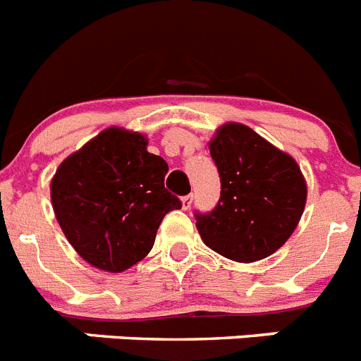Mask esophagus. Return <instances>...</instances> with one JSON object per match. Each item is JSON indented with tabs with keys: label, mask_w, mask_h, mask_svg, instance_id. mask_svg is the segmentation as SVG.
I'll return each instance as SVG.
<instances>
[{
	"label": "esophagus",
	"mask_w": 361,
	"mask_h": 361,
	"mask_svg": "<svg viewBox=\"0 0 361 361\" xmlns=\"http://www.w3.org/2000/svg\"><path fill=\"white\" fill-rule=\"evenodd\" d=\"M191 202H193V195H186L180 199V204H183V209H190Z\"/></svg>",
	"instance_id": "esophagus-1"
}]
</instances>
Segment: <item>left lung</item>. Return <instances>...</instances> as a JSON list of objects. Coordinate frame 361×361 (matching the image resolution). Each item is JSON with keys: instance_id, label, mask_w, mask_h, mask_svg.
Masks as SVG:
<instances>
[{"instance_id": "left-lung-1", "label": "left lung", "mask_w": 361, "mask_h": 361, "mask_svg": "<svg viewBox=\"0 0 361 361\" xmlns=\"http://www.w3.org/2000/svg\"><path fill=\"white\" fill-rule=\"evenodd\" d=\"M220 175L212 213H195L208 247L235 262H257L280 250L298 226L307 184L289 153L240 123H226L209 141Z\"/></svg>"}]
</instances>
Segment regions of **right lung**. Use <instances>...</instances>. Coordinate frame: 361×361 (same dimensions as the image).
<instances>
[{
    "mask_svg": "<svg viewBox=\"0 0 361 361\" xmlns=\"http://www.w3.org/2000/svg\"><path fill=\"white\" fill-rule=\"evenodd\" d=\"M139 132L110 128L59 164L50 199L65 237L90 266L123 273L152 251L166 213L180 200L164 188L168 164Z\"/></svg>",
    "mask_w": 361,
    "mask_h": 361,
    "instance_id": "add662e5",
    "label": "right lung"
}]
</instances>
